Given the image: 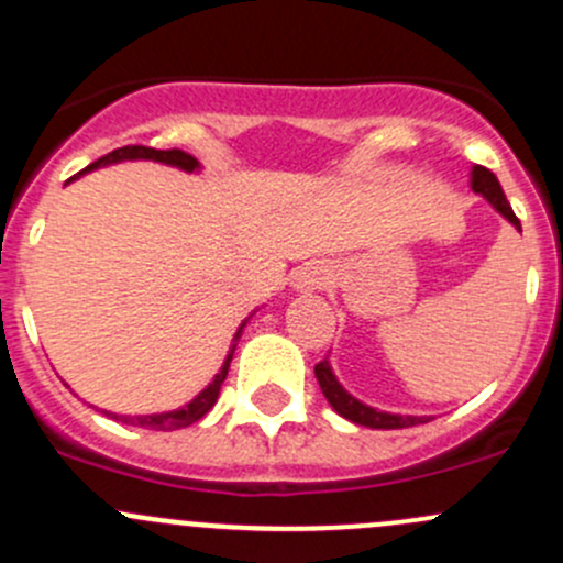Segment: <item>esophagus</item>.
<instances>
[{
  "label": "esophagus",
  "instance_id": "obj_1",
  "mask_svg": "<svg viewBox=\"0 0 563 563\" xmlns=\"http://www.w3.org/2000/svg\"><path fill=\"white\" fill-rule=\"evenodd\" d=\"M327 280H329L327 266L318 264V261H310V264H305L302 269L294 275V288H299V291H313V288H321Z\"/></svg>",
  "mask_w": 563,
  "mask_h": 563
}]
</instances>
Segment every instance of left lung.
Listing matches in <instances>:
<instances>
[{"mask_svg":"<svg viewBox=\"0 0 563 563\" xmlns=\"http://www.w3.org/2000/svg\"><path fill=\"white\" fill-rule=\"evenodd\" d=\"M471 190L479 192L485 201L493 203L501 218H507L515 229L520 231V220L515 218L512 207H509L507 196H504L501 185H498L496 174L487 172L485 166H474L471 168ZM316 378H318V387H321L323 397L329 400V406L345 417L349 422L362 424V428H373V430H397V428H413V424H424L430 422L433 417H411V413H389V411H378V408L367 406V402L356 400L351 391L343 389V384L338 382V376L332 373V365L329 360L318 362L316 365Z\"/></svg>","mask_w":563,"mask_h":563,"instance_id":"1","label":"left lung"}]
</instances>
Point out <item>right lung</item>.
Instances as JSON below:
<instances>
[{
    "mask_svg": "<svg viewBox=\"0 0 563 563\" xmlns=\"http://www.w3.org/2000/svg\"><path fill=\"white\" fill-rule=\"evenodd\" d=\"M122 161H155V163H166V166H174V168H181V172L192 174L201 168V163L196 161L192 155H187V152L181 150H152V146H122V150H113L108 152L106 157H100V161H95L92 166L84 168L81 174L76 176H84L87 172H95V168L100 166H111V163H122ZM73 176V179H76ZM70 179V181H73ZM247 321H242V327L236 329L234 334V343H231L229 354H225V362L223 367L218 371V376L209 382L207 389L198 391L196 397H192L187 406L176 408V411H163V413H139V417H124V413H113V411H103L106 417L117 419V422L122 424H133V428H146V430H179V428H187V424L198 422V419L203 417V413L209 411V408L218 402V395H220V387H223L225 376H229V365L231 360H234V351H236V340L242 338V329H245Z\"/></svg>",
    "mask_w": 563,
    "mask_h": 563,
    "instance_id": "right-lung-1",
    "label": "right lung"
}]
</instances>
